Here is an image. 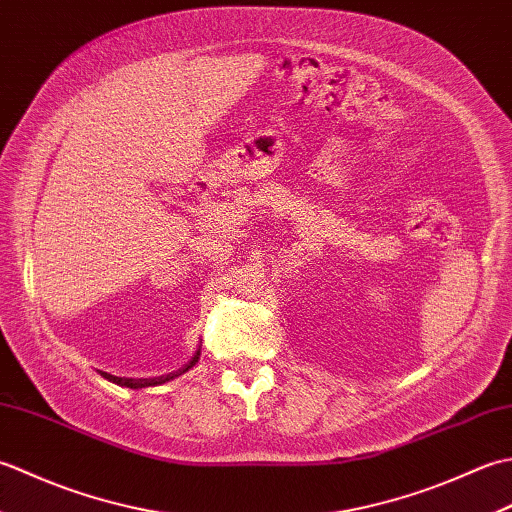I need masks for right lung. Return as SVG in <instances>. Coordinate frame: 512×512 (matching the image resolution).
I'll return each mask as SVG.
<instances>
[{
  "label": "right lung",
  "instance_id": "right-lung-1",
  "mask_svg": "<svg viewBox=\"0 0 512 512\" xmlns=\"http://www.w3.org/2000/svg\"><path fill=\"white\" fill-rule=\"evenodd\" d=\"M195 363H198V356H193L187 365H184L182 369H178V372L167 374V376H160V378H138V380H134V378H118V376H112V374H107V378H110L112 383H116V385H125V387L136 389V387H145V385H158V383H162V380H171L173 376L187 372V369L193 367Z\"/></svg>",
  "mask_w": 512,
  "mask_h": 512
}]
</instances>
